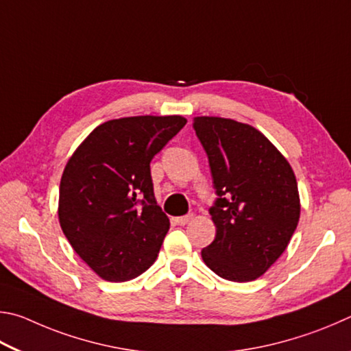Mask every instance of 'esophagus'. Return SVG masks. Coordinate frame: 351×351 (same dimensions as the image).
<instances>
[{
  "label": "esophagus",
  "mask_w": 351,
  "mask_h": 351,
  "mask_svg": "<svg viewBox=\"0 0 351 351\" xmlns=\"http://www.w3.org/2000/svg\"><path fill=\"white\" fill-rule=\"evenodd\" d=\"M193 220V214H188V216H182V217H176V223L177 225H186L188 222Z\"/></svg>",
  "instance_id": "1"
}]
</instances>
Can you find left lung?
<instances>
[{
    "label": "left lung",
    "mask_w": 351,
    "mask_h": 351,
    "mask_svg": "<svg viewBox=\"0 0 351 351\" xmlns=\"http://www.w3.org/2000/svg\"><path fill=\"white\" fill-rule=\"evenodd\" d=\"M217 199L210 208L216 239L202 259L220 278L250 282L284 253L300 216L290 163L256 128L222 117H195Z\"/></svg>",
    "instance_id": "8db88e82"
}]
</instances>
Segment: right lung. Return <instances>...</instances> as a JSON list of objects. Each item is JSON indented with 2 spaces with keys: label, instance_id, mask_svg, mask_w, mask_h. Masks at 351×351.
I'll return each instance as SVG.
<instances>
[{
  "label": "right lung",
  "instance_id": "1",
  "mask_svg": "<svg viewBox=\"0 0 351 351\" xmlns=\"http://www.w3.org/2000/svg\"><path fill=\"white\" fill-rule=\"evenodd\" d=\"M186 125L180 115H138L97 126L67 160L58 219L75 253L109 282L156 262L169 219L154 197L149 163Z\"/></svg>",
  "mask_w": 351,
  "mask_h": 351
}]
</instances>
